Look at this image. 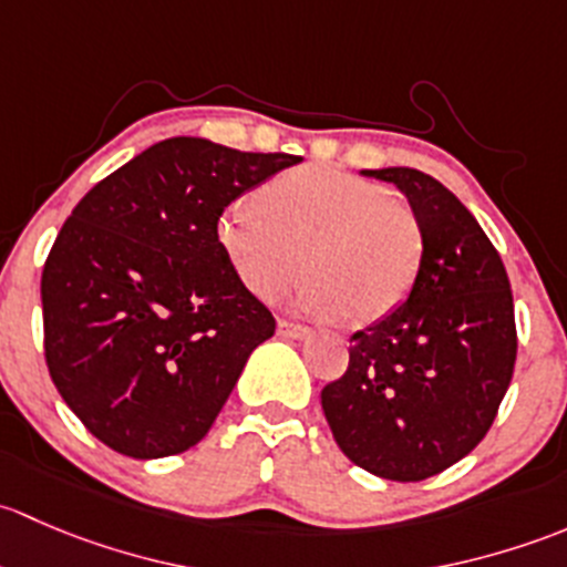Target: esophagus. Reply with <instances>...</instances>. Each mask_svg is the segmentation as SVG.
I'll return each instance as SVG.
<instances>
[{
    "mask_svg": "<svg viewBox=\"0 0 567 567\" xmlns=\"http://www.w3.org/2000/svg\"><path fill=\"white\" fill-rule=\"evenodd\" d=\"M278 336L284 338H306L308 327L300 322H289V319H278Z\"/></svg>",
    "mask_w": 567,
    "mask_h": 567,
    "instance_id": "obj_1",
    "label": "esophagus"
}]
</instances>
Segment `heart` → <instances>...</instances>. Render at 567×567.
<instances>
[{"instance_id":"b5f03b06","label":"heart","mask_w":567,"mask_h":567,"mask_svg":"<svg viewBox=\"0 0 567 567\" xmlns=\"http://www.w3.org/2000/svg\"><path fill=\"white\" fill-rule=\"evenodd\" d=\"M254 204L231 202L215 240L250 295L276 300L291 284L308 311L347 327L390 317L410 297L425 254V226L404 196L327 166H302L261 185Z\"/></svg>"}]
</instances>
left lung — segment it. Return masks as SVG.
<instances>
[{
	"label": "left lung",
	"mask_w": 567,
	"mask_h": 567,
	"mask_svg": "<svg viewBox=\"0 0 567 567\" xmlns=\"http://www.w3.org/2000/svg\"><path fill=\"white\" fill-rule=\"evenodd\" d=\"M425 226L406 302L358 330L349 365L322 388L338 447L365 472L414 483L453 466L492 429L516 365L513 295L470 209L417 168H377Z\"/></svg>",
	"instance_id": "1"
}]
</instances>
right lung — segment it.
Masks as SVG:
<instances>
[{"label":"right lung","mask_w":567,"mask_h":567,"mask_svg":"<svg viewBox=\"0 0 567 567\" xmlns=\"http://www.w3.org/2000/svg\"><path fill=\"white\" fill-rule=\"evenodd\" d=\"M300 161L166 138L101 179L62 224L40 281L45 365L111 451L163 458L202 442L250 352L276 332L220 254L215 220Z\"/></svg>","instance_id":"add662e5"}]
</instances>
